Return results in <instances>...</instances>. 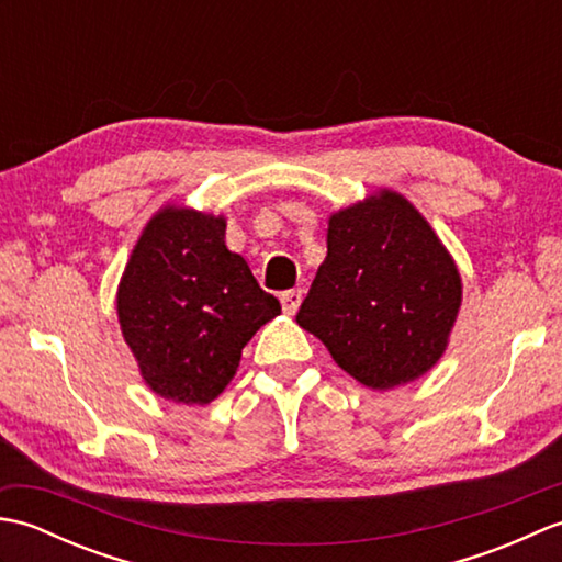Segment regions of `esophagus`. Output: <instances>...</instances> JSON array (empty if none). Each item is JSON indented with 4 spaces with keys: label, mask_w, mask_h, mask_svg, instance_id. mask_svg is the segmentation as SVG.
<instances>
[{
    "label": "esophagus",
    "mask_w": 562,
    "mask_h": 562,
    "mask_svg": "<svg viewBox=\"0 0 562 562\" xmlns=\"http://www.w3.org/2000/svg\"><path fill=\"white\" fill-rule=\"evenodd\" d=\"M302 300H304L302 290H288V292H282V294H280L282 308H284V312H288V314H296V308H300Z\"/></svg>",
    "instance_id": "esophagus-1"
}]
</instances>
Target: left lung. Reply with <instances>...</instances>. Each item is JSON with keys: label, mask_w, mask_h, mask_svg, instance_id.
<instances>
[{"label": "left lung", "mask_w": 562, "mask_h": 562, "mask_svg": "<svg viewBox=\"0 0 562 562\" xmlns=\"http://www.w3.org/2000/svg\"><path fill=\"white\" fill-rule=\"evenodd\" d=\"M326 241L296 324L369 389L429 372L461 306V274L432 226L384 188L330 214Z\"/></svg>", "instance_id": "1"}]
</instances>
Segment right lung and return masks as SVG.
<instances>
[{"label":"right lung","mask_w":562,"mask_h":562,"mask_svg":"<svg viewBox=\"0 0 562 562\" xmlns=\"http://www.w3.org/2000/svg\"><path fill=\"white\" fill-rule=\"evenodd\" d=\"M226 220L178 205L147 222L117 288V321L157 396L205 405L234 379L241 350L282 312L224 244Z\"/></svg>","instance_id":"add662e5"}]
</instances>
